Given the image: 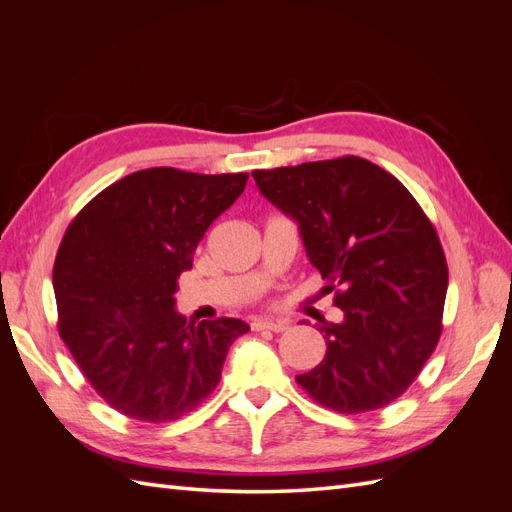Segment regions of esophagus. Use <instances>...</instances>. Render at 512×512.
I'll list each match as a JSON object with an SVG mask.
<instances>
[{
  "label": "esophagus",
  "instance_id": "esophagus-1",
  "mask_svg": "<svg viewBox=\"0 0 512 512\" xmlns=\"http://www.w3.org/2000/svg\"><path fill=\"white\" fill-rule=\"evenodd\" d=\"M252 331L260 333V331H273V333H284L288 331V322H271V320H254L252 322Z\"/></svg>",
  "mask_w": 512,
  "mask_h": 512
}]
</instances>
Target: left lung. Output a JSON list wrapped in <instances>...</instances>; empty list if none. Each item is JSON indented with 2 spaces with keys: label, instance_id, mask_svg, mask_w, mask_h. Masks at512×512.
<instances>
[{
  "label": "left lung",
  "instance_id": "1",
  "mask_svg": "<svg viewBox=\"0 0 512 512\" xmlns=\"http://www.w3.org/2000/svg\"><path fill=\"white\" fill-rule=\"evenodd\" d=\"M252 177L299 222L307 258L344 312V322L320 327L327 354L299 386L339 414L389 406L442 335L448 267L436 228L404 183L359 156Z\"/></svg>",
  "mask_w": 512,
  "mask_h": 512
}]
</instances>
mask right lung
<instances>
[{
    "label": "right lung",
    "mask_w": 512,
    "mask_h": 512,
    "mask_svg": "<svg viewBox=\"0 0 512 512\" xmlns=\"http://www.w3.org/2000/svg\"><path fill=\"white\" fill-rule=\"evenodd\" d=\"M247 173L158 166L115 181L76 213L57 250V329L94 391L143 423H170L215 391L243 320L188 324L177 277Z\"/></svg>",
    "instance_id": "right-lung-1"
}]
</instances>
